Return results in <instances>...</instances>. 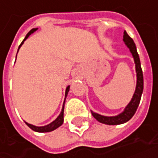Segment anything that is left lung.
<instances>
[{"label":"left lung","mask_w":158,"mask_h":158,"mask_svg":"<svg viewBox=\"0 0 158 158\" xmlns=\"http://www.w3.org/2000/svg\"><path fill=\"white\" fill-rule=\"evenodd\" d=\"M124 41L126 44V46L130 48V51L132 53L134 61L136 64V71H137V77H138L137 78V86H136L135 93H134V95H133L131 102L129 103L128 106L125 107L124 111L122 113H120L119 115L116 116V117H105V116H101L92 111L93 117L102 124L115 125V124L126 123L135 114L136 110L138 109V105L140 103L141 96H142L143 90V71L141 68L140 59H139L138 53L137 52V48H136L135 43L125 31L124 32Z\"/></svg>","instance_id":"obj_1"}]
</instances>
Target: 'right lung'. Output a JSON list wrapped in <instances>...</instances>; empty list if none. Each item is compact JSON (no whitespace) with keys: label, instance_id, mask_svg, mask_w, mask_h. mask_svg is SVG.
<instances>
[{"label":"right lung","instance_id":"right-lung-1","mask_svg":"<svg viewBox=\"0 0 158 158\" xmlns=\"http://www.w3.org/2000/svg\"><path fill=\"white\" fill-rule=\"evenodd\" d=\"M36 30H37V28H33L32 30H30L29 32L27 33V34L26 35V37L25 39L23 40V41H22L21 44L19 46V48L21 47V45L23 44V42L25 41L29 37L30 34H33V33L35 32ZM69 88H70V86H67V87H66V90H65V97H66L67 93H68V92H69ZM63 121H64V106H63V108H62V110H61V113L60 114V116H59V117H58V118H57L56 119L54 120L53 122H52L51 124H48V125H46V126H41V127L34 126V125H33V124H27V122H26V124H27V125L29 128L32 129V130L34 131H37V132H49V131H52L55 130V129H57L58 127H60L61 124H63Z\"/></svg>","mask_w":158,"mask_h":158}]
</instances>
